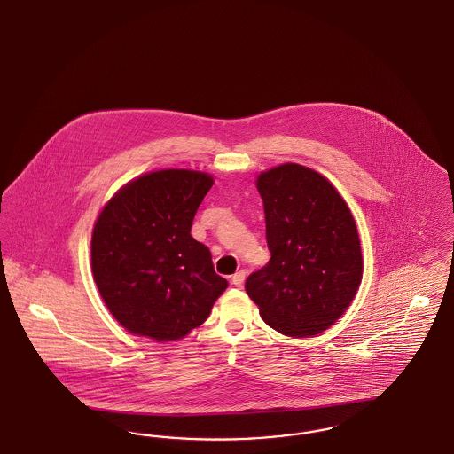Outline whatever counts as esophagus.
<instances>
[{"label":"esophagus","mask_w":454,"mask_h":454,"mask_svg":"<svg viewBox=\"0 0 454 454\" xmlns=\"http://www.w3.org/2000/svg\"><path fill=\"white\" fill-rule=\"evenodd\" d=\"M245 270H239V272H237L233 278H231V282L237 286V287H241L243 286V282H245Z\"/></svg>","instance_id":"34e87169"}]
</instances>
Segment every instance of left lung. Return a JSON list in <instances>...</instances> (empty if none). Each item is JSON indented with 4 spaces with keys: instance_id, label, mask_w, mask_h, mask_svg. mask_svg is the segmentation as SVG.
<instances>
[{
    "instance_id": "obj_1",
    "label": "left lung",
    "mask_w": 454,
    "mask_h": 454,
    "mask_svg": "<svg viewBox=\"0 0 454 454\" xmlns=\"http://www.w3.org/2000/svg\"><path fill=\"white\" fill-rule=\"evenodd\" d=\"M270 260L247 279L263 322L289 337L335 324L363 278L361 243L344 199L320 173L286 163L257 180Z\"/></svg>"
}]
</instances>
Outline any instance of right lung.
<instances>
[{
	"label": "right lung",
	"instance_id": "1",
	"mask_svg": "<svg viewBox=\"0 0 454 454\" xmlns=\"http://www.w3.org/2000/svg\"><path fill=\"white\" fill-rule=\"evenodd\" d=\"M211 187L207 173H148L112 197L97 219L93 279L114 318L132 333L182 339L206 322L228 287L209 248L191 235Z\"/></svg>",
	"mask_w": 454,
	"mask_h": 454
}]
</instances>
